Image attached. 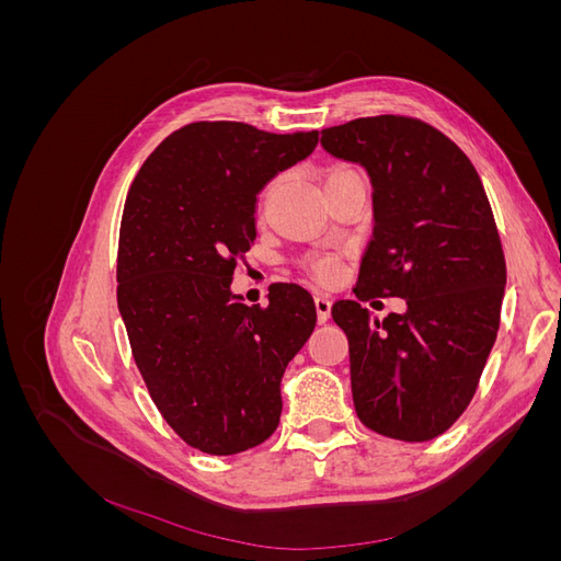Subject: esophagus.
I'll list each match as a JSON object with an SVG mask.
<instances>
[{
  "instance_id": "34e87169",
  "label": "esophagus",
  "mask_w": 561,
  "mask_h": 561,
  "mask_svg": "<svg viewBox=\"0 0 561 561\" xmlns=\"http://www.w3.org/2000/svg\"><path fill=\"white\" fill-rule=\"evenodd\" d=\"M313 301H316V311H318V322H328L330 313H332V299H330V295L318 293L313 297Z\"/></svg>"
}]
</instances>
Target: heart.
<instances>
[{"label":"heart","mask_w":561,"mask_h":561,"mask_svg":"<svg viewBox=\"0 0 561 561\" xmlns=\"http://www.w3.org/2000/svg\"><path fill=\"white\" fill-rule=\"evenodd\" d=\"M339 175H360V173L353 171V168H336L330 178H339ZM304 266H307V271L313 278L322 280V283L334 280L339 274V262H336V257H330V254H322V257H309L307 262H304Z\"/></svg>","instance_id":"heart-1"}]
</instances>
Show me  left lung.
Masks as SVG:
<instances>
[{
    "label": "left lung",
    "mask_w": 561,
    "mask_h": 561,
    "mask_svg": "<svg viewBox=\"0 0 561 561\" xmlns=\"http://www.w3.org/2000/svg\"><path fill=\"white\" fill-rule=\"evenodd\" d=\"M320 145L360 163L375 190L355 297L408 304L383 321L355 299L332 307L348 336L355 412L379 435L426 443L466 412L496 342L505 257L494 213L470 159L419 118H353L322 130Z\"/></svg>",
    "instance_id": "left-lung-1"
}]
</instances>
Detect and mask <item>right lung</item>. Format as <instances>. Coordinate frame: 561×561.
Listing matches in <instances>:
<instances>
[{"label": "right lung", "mask_w": 561, "mask_h": 561, "mask_svg": "<svg viewBox=\"0 0 561 561\" xmlns=\"http://www.w3.org/2000/svg\"><path fill=\"white\" fill-rule=\"evenodd\" d=\"M316 145L318 130L196 122L168 135L130 184L118 311L151 400L198 451L239 454L278 428L283 371L316 328V304L276 283L268 307H248L231 278L257 239V194Z\"/></svg>", "instance_id": "1"}]
</instances>
